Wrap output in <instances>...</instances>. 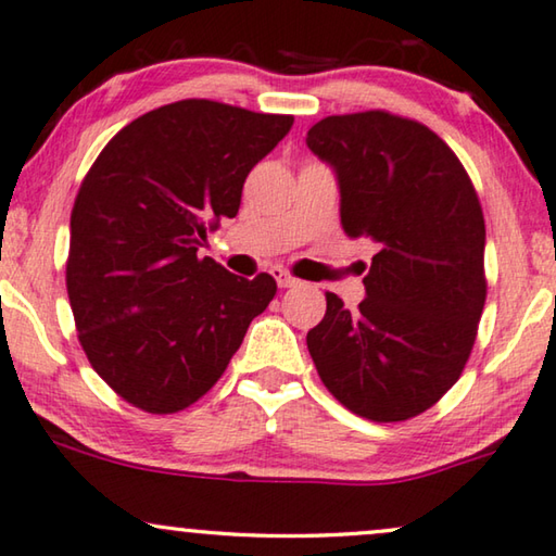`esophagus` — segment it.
Listing matches in <instances>:
<instances>
[{
  "instance_id": "esophagus-1",
  "label": "esophagus",
  "mask_w": 556,
  "mask_h": 556,
  "mask_svg": "<svg viewBox=\"0 0 556 556\" xmlns=\"http://www.w3.org/2000/svg\"><path fill=\"white\" fill-rule=\"evenodd\" d=\"M273 278H276L278 288H293V286H298V278L290 276V273L283 270V268H273Z\"/></svg>"
}]
</instances>
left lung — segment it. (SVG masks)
<instances>
[{
    "label": "left lung",
    "mask_w": 556,
    "mask_h": 556,
    "mask_svg": "<svg viewBox=\"0 0 556 556\" xmlns=\"http://www.w3.org/2000/svg\"><path fill=\"white\" fill-rule=\"evenodd\" d=\"M307 148L338 172L342 229L377 245L367 298L348 311L325 293L307 350L352 414L406 421L456 384L476 344L488 295L476 187L439 135L387 111L325 117Z\"/></svg>",
    "instance_id": "8db88e82"
}]
</instances>
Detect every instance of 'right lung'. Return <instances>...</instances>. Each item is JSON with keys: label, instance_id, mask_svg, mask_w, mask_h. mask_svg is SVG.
<instances>
[{"label": "right lung", "instance_id": "right-lung-1", "mask_svg": "<svg viewBox=\"0 0 556 556\" xmlns=\"http://www.w3.org/2000/svg\"><path fill=\"white\" fill-rule=\"evenodd\" d=\"M293 115L189 98L125 125L80 181L66 288L90 367L127 404L175 414L212 389L251 320L276 295L199 258L206 231L233 218L249 172Z\"/></svg>", "mask_w": 556, "mask_h": 556}]
</instances>
